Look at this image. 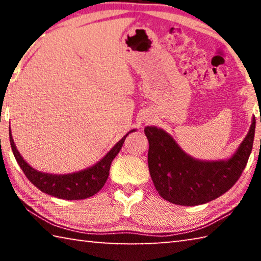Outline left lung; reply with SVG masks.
Masks as SVG:
<instances>
[{
	"label": "left lung",
	"mask_w": 261,
	"mask_h": 261,
	"mask_svg": "<svg viewBox=\"0 0 261 261\" xmlns=\"http://www.w3.org/2000/svg\"><path fill=\"white\" fill-rule=\"evenodd\" d=\"M255 118L233 155L222 161H201L188 155L173 137L155 126L145 127L148 169L163 199L182 206L206 204L226 193L244 170L253 147Z\"/></svg>",
	"instance_id": "1"
}]
</instances>
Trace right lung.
Instances as JSON below:
<instances>
[{"label":"right lung","instance_id":"right-lung-1","mask_svg":"<svg viewBox=\"0 0 261 261\" xmlns=\"http://www.w3.org/2000/svg\"><path fill=\"white\" fill-rule=\"evenodd\" d=\"M134 131L135 130L127 132L94 166L77 171V173L65 175L47 174L35 170L20 155V153L18 152L14 143V139H12L10 130H9V138H10V145L16 160L31 183L35 185L40 191L50 194L53 197L65 200H78L90 198L102 189L106 180L108 178L112 161L117 155L118 152L121 151L127 135Z\"/></svg>","mask_w":261,"mask_h":261}]
</instances>
